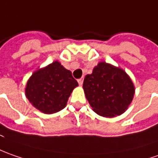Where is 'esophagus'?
I'll list each match as a JSON object with an SVG mask.
<instances>
[{
    "label": "esophagus",
    "instance_id": "esophagus-1",
    "mask_svg": "<svg viewBox=\"0 0 158 158\" xmlns=\"http://www.w3.org/2000/svg\"><path fill=\"white\" fill-rule=\"evenodd\" d=\"M78 83H79V85H82V84H83V79H78Z\"/></svg>",
    "mask_w": 158,
    "mask_h": 158
}]
</instances>
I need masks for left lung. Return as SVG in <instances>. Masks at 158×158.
Here are the masks:
<instances>
[{"mask_svg": "<svg viewBox=\"0 0 158 158\" xmlns=\"http://www.w3.org/2000/svg\"><path fill=\"white\" fill-rule=\"evenodd\" d=\"M83 88L93 110L108 118L126 111L135 94L133 82L126 72L106 62L99 63L85 77Z\"/></svg>", "mask_w": 158, "mask_h": 158, "instance_id": "obj_1", "label": "left lung"}]
</instances>
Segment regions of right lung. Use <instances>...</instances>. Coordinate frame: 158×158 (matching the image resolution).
I'll return each instance as SVG.
<instances>
[{
    "instance_id": "right-lung-1",
    "label": "right lung",
    "mask_w": 158,
    "mask_h": 158,
    "mask_svg": "<svg viewBox=\"0 0 158 158\" xmlns=\"http://www.w3.org/2000/svg\"><path fill=\"white\" fill-rule=\"evenodd\" d=\"M78 85L71 71L55 61L33 73L26 85L25 94L32 106L50 114L65 107L72 92Z\"/></svg>"
}]
</instances>
